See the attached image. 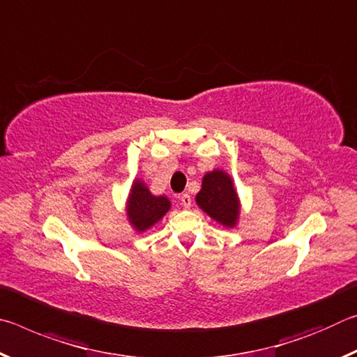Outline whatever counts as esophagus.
<instances>
[{
	"label": "esophagus",
	"instance_id": "1",
	"mask_svg": "<svg viewBox=\"0 0 357 357\" xmlns=\"http://www.w3.org/2000/svg\"><path fill=\"white\" fill-rule=\"evenodd\" d=\"M181 204H183L184 208H190L192 198H190L189 193H183V195H181Z\"/></svg>",
	"mask_w": 357,
	"mask_h": 357
}]
</instances>
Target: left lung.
<instances>
[{
	"instance_id": "obj_1",
	"label": "left lung",
	"mask_w": 357,
	"mask_h": 357,
	"mask_svg": "<svg viewBox=\"0 0 357 357\" xmlns=\"http://www.w3.org/2000/svg\"><path fill=\"white\" fill-rule=\"evenodd\" d=\"M197 204L222 225L233 228L239 217L238 193L225 172L214 170L203 178L202 190L197 193Z\"/></svg>"
}]
</instances>
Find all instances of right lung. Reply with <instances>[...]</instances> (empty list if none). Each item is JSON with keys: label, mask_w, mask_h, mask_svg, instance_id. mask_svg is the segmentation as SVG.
<instances>
[{"label": "right lung", "mask_w": 357, "mask_h": 357, "mask_svg": "<svg viewBox=\"0 0 357 357\" xmlns=\"http://www.w3.org/2000/svg\"><path fill=\"white\" fill-rule=\"evenodd\" d=\"M170 209L167 197H154L142 181H135L128 200V217L137 231H144L159 222Z\"/></svg>", "instance_id": "add662e5"}]
</instances>
